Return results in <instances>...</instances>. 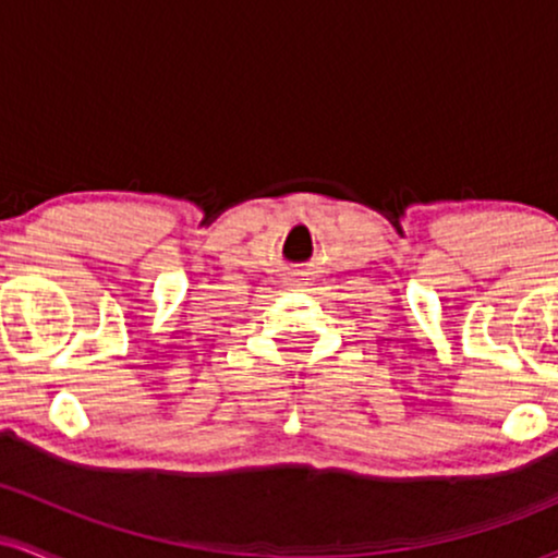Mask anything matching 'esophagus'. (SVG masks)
I'll return each mask as SVG.
<instances>
[{
	"label": "esophagus",
	"instance_id": "obj_1",
	"mask_svg": "<svg viewBox=\"0 0 558 558\" xmlns=\"http://www.w3.org/2000/svg\"><path fill=\"white\" fill-rule=\"evenodd\" d=\"M296 280H301L299 272H291V283H296Z\"/></svg>",
	"mask_w": 558,
	"mask_h": 558
}]
</instances>
